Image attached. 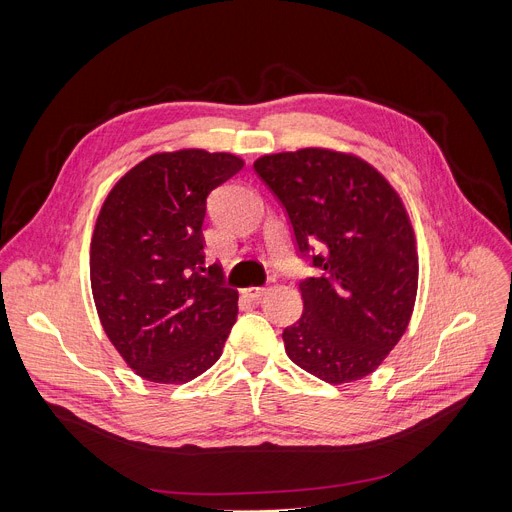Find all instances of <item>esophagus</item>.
Returning <instances> with one entry per match:
<instances>
[{
	"label": "esophagus",
	"instance_id": "obj_1",
	"mask_svg": "<svg viewBox=\"0 0 512 512\" xmlns=\"http://www.w3.org/2000/svg\"><path fill=\"white\" fill-rule=\"evenodd\" d=\"M265 292H267L265 286H249V288L242 290V294H245V297H247L249 301H253V303L261 301V299L265 297Z\"/></svg>",
	"mask_w": 512,
	"mask_h": 512
}]
</instances>
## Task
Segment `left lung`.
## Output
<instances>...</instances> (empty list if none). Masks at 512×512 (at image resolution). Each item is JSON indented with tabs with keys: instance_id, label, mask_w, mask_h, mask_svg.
I'll return each instance as SVG.
<instances>
[{
	"instance_id": "obj_1",
	"label": "left lung",
	"mask_w": 512,
	"mask_h": 512,
	"mask_svg": "<svg viewBox=\"0 0 512 512\" xmlns=\"http://www.w3.org/2000/svg\"><path fill=\"white\" fill-rule=\"evenodd\" d=\"M286 207L299 251L321 278L299 284L303 315L282 332L286 355L328 384L382 365L413 315L419 255L405 203L388 178L355 153L305 147L253 164Z\"/></svg>"
}]
</instances>
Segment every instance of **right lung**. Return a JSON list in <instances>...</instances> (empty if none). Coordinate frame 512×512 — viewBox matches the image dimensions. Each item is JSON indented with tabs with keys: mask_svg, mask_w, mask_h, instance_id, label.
Returning a JSON list of instances; mask_svg holds the SVG:
<instances>
[{
	"mask_svg": "<svg viewBox=\"0 0 512 512\" xmlns=\"http://www.w3.org/2000/svg\"><path fill=\"white\" fill-rule=\"evenodd\" d=\"M245 166L232 153L161 151L107 193L91 238V290L105 336L155 384H186L222 357L238 290L205 267V201Z\"/></svg>",
	"mask_w": 512,
	"mask_h": 512,
	"instance_id": "obj_1",
	"label": "right lung"
}]
</instances>
